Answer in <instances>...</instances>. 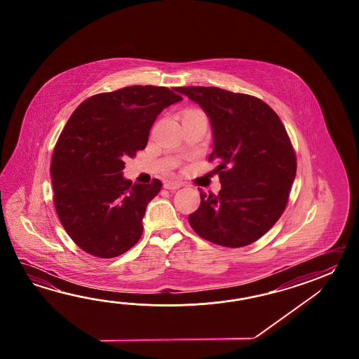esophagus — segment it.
I'll return each mask as SVG.
<instances>
[{"mask_svg": "<svg viewBox=\"0 0 359 359\" xmlns=\"http://www.w3.org/2000/svg\"><path fill=\"white\" fill-rule=\"evenodd\" d=\"M180 187H182V183L178 182V181H165L164 182V189H167V190H177Z\"/></svg>", "mask_w": 359, "mask_h": 359, "instance_id": "1", "label": "esophagus"}]
</instances>
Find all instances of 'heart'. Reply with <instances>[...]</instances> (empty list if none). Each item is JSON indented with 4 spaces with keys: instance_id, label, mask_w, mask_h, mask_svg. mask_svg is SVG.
<instances>
[{
    "instance_id": "heart-1",
    "label": "heart",
    "mask_w": 359,
    "mask_h": 359,
    "mask_svg": "<svg viewBox=\"0 0 359 359\" xmlns=\"http://www.w3.org/2000/svg\"><path fill=\"white\" fill-rule=\"evenodd\" d=\"M186 113H203V111H200V110H196V109H192V110H189V111H186Z\"/></svg>"
}]
</instances>
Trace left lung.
I'll use <instances>...</instances> for the list:
<instances>
[{
    "label": "left lung",
    "instance_id": "8db88e82",
    "mask_svg": "<svg viewBox=\"0 0 359 359\" xmlns=\"http://www.w3.org/2000/svg\"><path fill=\"white\" fill-rule=\"evenodd\" d=\"M198 102L213 128L209 161L222 189L200 190V206L189 215L198 236L226 248L257 241L280 219L297 175V156L281 119L264 101L218 87H177Z\"/></svg>",
    "mask_w": 359,
    "mask_h": 359
}]
</instances>
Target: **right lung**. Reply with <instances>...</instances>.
I'll use <instances>...</instances> for the list:
<instances>
[{
  "label": "right lung",
  "mask_w": 359,
  "mask_h": 359,
  "mask_svg": "<svg viewBox=\"0 0 359 359\" xmlns=\"http://www.w3.org/2000/svg\"><path fill=\"white\" fill-rule=\"evenodd\" d=\"M175 91L130 86L93 95L61 130L50 168L55 209L83 252L114 258L142 235L146 206L159 194L161 182L155 178L133 184L123 177L124 159L145 149L158 115L182 100Z\"/></svg>",
  "instance_id": "1"
}]
</instances>
